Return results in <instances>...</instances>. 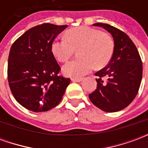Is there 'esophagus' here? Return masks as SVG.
<instances>
[{"mask_svg": "<svg viewBox=\"0 0 148 148\" xmlns=\"http://www.w3.org/2000/svg\"><path fill=\"white\" fill-rule=\"evenodd\" d=\"M71 81L74 82H80L82 81V78H74V77H72Z\"/></svg>", "mask_w": 148, "mask_h": 148, "instance_id": "34e87169", "label": "esophagus"}]
</instances>
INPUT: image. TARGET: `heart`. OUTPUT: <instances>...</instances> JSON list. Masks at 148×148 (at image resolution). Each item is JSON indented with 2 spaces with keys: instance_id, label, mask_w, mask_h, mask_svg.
<instances>
[{
  "instance_id": "heart-1",
  "label": "heart",
  "mask_w": 148,
  "mask_h": 148,
  "mask_svg": "<svg viewBox=\"0 0 148 148\" xmlns=\"http://www.w3.org/2000/svg\"><path fill=\"white\" fill-rule=\"evenodd\" d=\"M79 50L81 58L71 61L62 67L66 75L80 77L92 71L106 66L114 52V41L108 33L93 27L81 26L68 30L66 38L55 39L51 51L58 62H65Z\"/></svg>"
}]
</instances>
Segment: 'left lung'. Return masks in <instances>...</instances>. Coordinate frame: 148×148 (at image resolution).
I'll use <instances>...</instances> for the list:
<instances>
[{"mask_svg": "<svg viewBox=\"0 0 148 148\" xmlns=\"http://www.w3.org/2000/svg\"><path fill=\"white\" fill-rule=\"evenodd\" d=\"M93 26L105 28L114 40V52L106 67L95 73L97 86L89 94L91 102L108 112L124 109L134 100L140 89L143 65L136 47L127 34L108 24ZM103 77L107 80L104 81Z\"/></svg>", "mask_w": 148, "mask_h": 148, "instance_id": "left-lung-1", "label": "left lung"}]
</instances>
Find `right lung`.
I'll return each instance as SVG.
<instances>
[{
	"instance_id": "add662e5",
	"label": "right lung",
	"mask_w": 148,
	"mask_h": 148,
	"mask_svg": "<svg viewBox=\"0 0 148 148\" xmlns=\"http://www.w3.org/2000/svg\"><path fill=\"white\" fill-rule=\"evenodd\" d=\"M67 25L46 24L32 27L12 45L8 81L19 104L31 111L46 112L61 101L70 78L58 75L60 66L51 43Z\"/></svg>"
}]
</instances>
